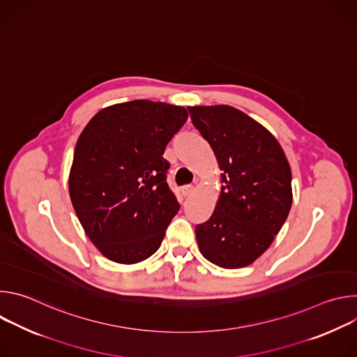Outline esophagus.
<instances>
[{"instance_id":"esophagus-1","label":"esophagus","mask_w":357,"mask_h":357,"mask_svg":"<svg viewBox=\"0 0 357 357\" xmlns=\"http://www.w3.org/2000/svg\"><path fill=\"white\" fill-rule=\"evenodd\" d=\"M193 190H195V188L193 186H190V185H188V186H183L182 188V195L186 197V196H190L192 193H193Z\"/></svg>"}]
</instances>
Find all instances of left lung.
I'll use <instances>...</instances> for the list:
<instances>
[{"mask_svg": "<svg viewBox=\"0 0 357 357\" xmlns=\"http://www.w3.org/2000/svg\"><path fill=\"white\" fill-rule=\"evenodd\" d=\"M218 160L222 181L213 215L196 226L202 256L241 268L271 245L292 205L291 168L277 138L230 106L188 107Z\"/></svg>", "mask_w": 357, "mask_h": 357, "instance_id": "obj_1", "label": "left lung"}]
</instances>
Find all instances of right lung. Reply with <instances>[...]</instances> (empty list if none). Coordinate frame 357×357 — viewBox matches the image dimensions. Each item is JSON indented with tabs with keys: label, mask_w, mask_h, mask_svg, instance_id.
Here are the masks:
<instances>
[{
	"label": "right lung",
	"mask_w": 357,
	"mask_h": 357,
	"mask_svg": "<svg viewBox=\"0 0 357 357\" xmlns=\"http://www.w3.org/2000/svg\"><path fill=\"white\" fill-rule=\"evenodd\" d=\"M186 120L182 106L134 100L101 109L79 135L69 196L84 233L106 259L137 264L160 248L179 211L162 155Z\"/></svg>",
	"instance_id": "add662e5"
}]
</instances>
